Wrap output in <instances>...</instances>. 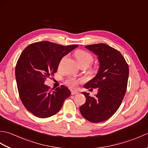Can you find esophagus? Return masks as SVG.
<instances>
[{"label": "esophagus", "mask_w": 148, "mask_h": 148, "mask_svg": "<svg viewBox=\"0 0 148 148\" xmlns=\"http://www.w3.org/2000/svg\"><path fill=\"white\" fill-rule=\"evenodd\" d=\"M78 92L76 90H71V95H76V94H77Z\"/></svg>", "instance_id": "34e87169"}]
</instances>
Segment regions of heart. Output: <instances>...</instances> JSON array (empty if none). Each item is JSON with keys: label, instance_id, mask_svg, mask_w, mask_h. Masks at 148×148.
I'll return each mask as SVG.
<instances>
[{"label": "heart", "instance_id": "obj_1", "mask_svg": "<svg viewBox=\"0 0 148 148\" xmlns=\"http://www.w3.org/2000/svg\"><path fill=\"white\" fill-rule=\"evenodd\" d=\"M74 55L75 56H76V58L77 60L78 64L79 65L84 64L88 66L92 62L93 60V57L92 54H90V53L87 52L86 51H84V50H76L74 53ZM65 83L69 86L73 87L77 85L78 83V81L76 80V79H74V78L70 77L68 78L67 79H66Z\"/></svg>", "mask_w": 148, "mask_h": 148}]
</instances>
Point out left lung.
Segmentation results:
<instances>
[{"label":"left lung","mask_w":148,"mask_h":148,"mask_svg":"<svg viewBox=\"0 0 148 148\" xmlns=\"http://www.w3.org/2000/svg\"><path fill=\"white\" fill-rule=\"evenodd\" d=\"M85 48L98 56L100 64L95 77L84 87L98 88V93L91 97L83 92L86 102L79 111L87 120L99 123L111 118L120 106L127 91L129 69L121 53L108 45L96 44Z\"/></svg>","instance_id":"obj_1"}]
</instances>
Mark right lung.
Wrapping results in <instances>:
<instances>
[{
    "instance_id": "obj_1",
    "label": "right lung",
    "mask_w": 148,
    "mask_h": 148,
    "mask_svg": "<svg viewBox=\"0 0 148 148\" xmlns=\"http://www.w3.org/2000/svg\"><path fill=\"white\" fill-rule=\"evenodd\" d=\"M77 46L42 41L31 44L22 51L15 68L16 80L22 103L34 116L46 118L55 115L70 96L67 87L51 91L45 82L54 76L62 58Z\"/></svg>"
}]
</instances>
